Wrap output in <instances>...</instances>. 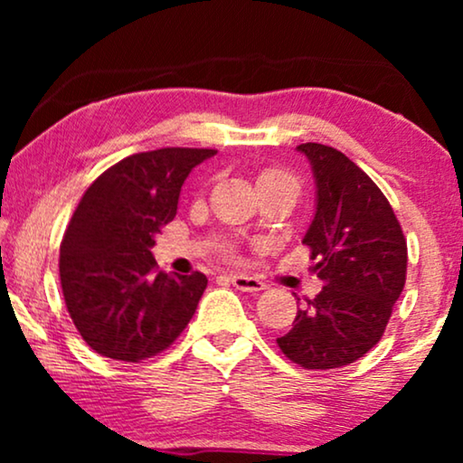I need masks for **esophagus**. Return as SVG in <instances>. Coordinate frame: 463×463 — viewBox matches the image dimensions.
I'll list each match as a JSON object with an SVG mask.
<instances>
[{
	"label": "esophagus",
	"instance_id": "obj_1",
	"mask_svg": "<svg viewBox=\"0 0 463 463\" xmlns=\"http://www.w3.org/2000/svg\"><path fill=\"white\" fill-rule=\"evenodd\" d=\"M230 280L233 287H236L238 290H242V293H259V290L265 288V284L259 280V278H252L246 274H233V276H230Z\"/></svg>",
	"mask_w": 463,
	"mask_h": 463
}]
</instances>
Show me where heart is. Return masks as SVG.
Wrapping results in <instances>:
<instances>
[{
    "instance_id": "1",
    "label": "heart",
    "mask_w": 463,
    "mask_h": 463,
    "mask_svg": "<svg viewBox=\"0 0 463 463\" xmlns=\"http://www.w3.org/2000/svg\"><path fill=\"white\" fill-rule=\"evenodd\" d=\"M257 187L265 189V187H287L290 192L299 194V183L293 175L284 173L280 168H265L259 173L257 176Z\"/></svg>"
}]
</instances>
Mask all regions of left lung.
I'll list each match as a JSON object with an SVG mask.
<instances>
[{
  "label": "left lung",
  "mask_w": 463,
  "mask_h": 463,
  "mask_svg": "<svg viewBox=\"0 0 463 463\" xmlns=\"http://www.w3.org/2000/svg\"><path fill=\"white\" fill-rule=\"evenodd\" d=\"M312 164L316 214L303 244L325 282L278 337L303 369H339L382 339L407 280V240L390 202L341 151L320 143L297 147Z\"/></svg>",
  "instance_id": "8db88e82"
}]
</instances>
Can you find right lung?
<instances>
[{"mask_svg":"<svg viewBox=\"0 0 463 463\" xmlns=\"http://www.w3.org/2000/svg\"><path fill=\"white\" fill-rule=\"evenodd\" d=\"M214 154L164 147L128 156L81 195L61 242V287L75 328L100 356H156L195 314L206 276L157 271L151 249L175 219L183 181Z\"/></svg>","mask_w":463,"mask_h":463,"instance_id":"add662e5","label":"right lung"}]
</instances>
